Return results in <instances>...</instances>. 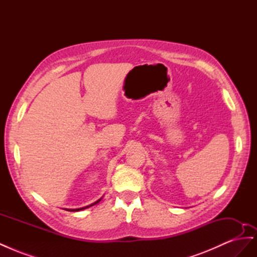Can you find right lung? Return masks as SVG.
I'll return each instance as SVG.
<instances>
[{"label": "right lung", "mask_w": 257, "mask_h": 257, "mask_svg": "<svg viewBox=\"0 0 257 257\" xmlns=\"http://www.w3.org/2000/svg\"><path fill=\"white\" fill-rule=\"evenodd\" d=\"M102 199V198H100ZM100 199H98V200H96L95 203H93V204H91V205H89V206H87V207H83V208H78V209H66L67 211H80V210H83V209H87V208H89V207H91V206H94V205H96L97 203H99L100 201Z\"/></svg>", "instance_id": "obj_1"}]
</instances>
